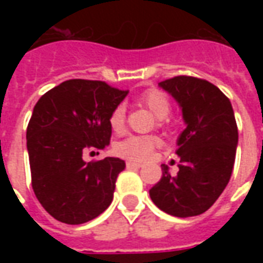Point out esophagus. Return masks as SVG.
Instances as JSON below:
<instances>
[{"mask_svg": "<svg viewBox=\"0 0 263 263\" xmlns=\"http://www.w3.org/2000/svg\"><path fill=\"white\" fill-rule=\"evenodd\" d=\"M142 166V163H138V162H126V167H129V169H139Z\"/></svg>", "mask_w": 263, "mask_h": 263, "instance_id": "1", "label": "esophagus"}]
</instances>
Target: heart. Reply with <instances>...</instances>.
Wrapping results in <instances>:
<instances>
[{
	"mask_svg": "<svg viewBox=\"0 0 263 263\" xmlns=\"http://www.w3.org/2000/svg\"><path fill=\"white\" fill-rule=\"evenodd\" d=\"M139 101L143 107L155 114L158 118V125L166 124V117L171 112V100L159 88H149L143 92ZM125 105L118 104L111 111L108 124L114 132H122L125 128ZM160 145V139L155 135H132L115 145V152L121 158L142 162L151 158L155 149Z\"/></svg>",
	"mask_w": 263,
	"mask_h": 263,
	"instance_id": "b5f03b06",
	"label": "heart"
}]
</instances>
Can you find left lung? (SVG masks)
<instances>
[{
  "instance_id": "obj_1",
  "label": "left lung",
  "mask_w": 263,
  "mask_h": 263,
  "mask_svg": "<svg viewBox=\"0 0 263 263\" xmlns=\"http://www.w3.org/2000/svg\"><path fill=\"white\" fill-rule=\"evenodd\" d=\"M159 86L179 103L186 128L177 139V175L162 165V177L149 194L167 214H203L231 179L238 143L234 109L226 94L203 79L176 76Z\"/></svg>"
}]
</instances>
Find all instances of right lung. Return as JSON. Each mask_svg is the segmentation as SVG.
Returning a JSON list of instances; mask_svg holds the SVG:
<instances>
[{"mask_svg": "<svg viewBox=\"0 0 263 263\" xmlns=\"http://www.w3.org/2000/svg\"><path fill=\"white\" fill-rule=\"evenodd\" d=\"M126 94L105 81L73 79L45 92L35 105L26 128L32 189L43 209L60 222H87L112 201L125 162H84L83 155L108 145L109 114Z\"/></svg>", "mask_w": 263, "mask_h": 263, "instance_id": "1", "label": "right lung"}]
</instances>
